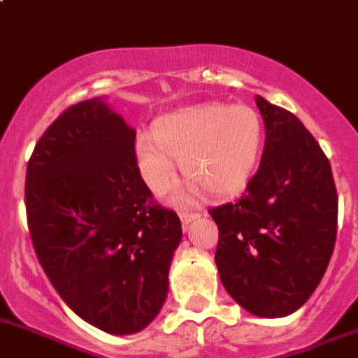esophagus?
<instances>
[{
	"label": "esophagus",
	"mask_w": 358,
	"mask_h": 358,
	"mask_svg": "<svg viewBox=\"0 0 358 358\" xmlns=\"http://www.w3.org/2000/svg\"><path fill=\"white\" fill-rule=\"evenodd\" d=\"M179 217H180V222H182V227H184V229H186V227L189 226V222H193V220L200 219V213L187 212V210H180Z\"/></svg>",
	"instance_id": "esophagus-1"
}]
</instances>
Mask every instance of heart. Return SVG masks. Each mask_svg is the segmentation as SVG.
<instances>
[{
	"mask_svg": "<svg viewBox=\"0 0 358 358\" xmlns=\"http://www.w3.org/2000/svg\"><path fill=\"white\" fill-rule=\"evenodd\" d=\"M264 145V125L248 105L201 103L162 117L152 136L139 134L134 157L139 174L155 194L176 180V164L189 179L179 200L208 189L215 196L241 191L255 172Z\"/></svg>",
	"mask_w": 358,
	"mask_h": 358,
	"instance_id": "obj_1",
	"label": "heart"
}]
</instances>
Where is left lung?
Wrapping results in <instances>:
<instances>
[{"label": "left lung", "mask_w": 358, "mask_h": 358, "mask_svg": "<svg viewBox=\"0 0 358 358\" xmlns=\"http://www.w3.org/2000/svg\"><path fill=\"white\" fill-rule=\"evenodd\" d=\"M265 125L260 167L236 203L210 210L215 264L250 314L285 317L312 296L334 250L338 194L327 157L288 110L255 98Z\"/></svg>", "instance_id": "1"}]
</instances>
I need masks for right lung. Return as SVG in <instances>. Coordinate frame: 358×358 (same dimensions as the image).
Returning a JSON list of instances; mask_svg holds the SVG:
<instances>
[{"label":"right lung","instance_id":"obj_1","mask_svg":"<svg viewBox=\"0 0 358 358\" xmlns=\"http://www.w3.org/2000/svg\"><path fill=\"white\" fill-rule=\"evenodd\" d=\"M136 131L101 98L69 106L39 138L25 176L36 255L62 300L91 326L134 334L158 315L182 238L155 203Z\"/></svg>","mask_w":358,"mask_h":358}]
</instances>
